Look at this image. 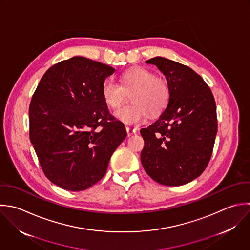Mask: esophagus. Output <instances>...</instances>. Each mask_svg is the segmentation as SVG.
<instances>
[{"label": "esophagus", "instance_id": "34e87169", "mask_svg": "<svg viewBox=\"0 0 250 250\" xmlns=\"http://www.w3.org/2000/svg\"><path fill=\"white\" fill-rule=\"evenodd\" d=\"M125 129H126V132H127V135H128V136H131V135H133L134 133H136V128H132V127L126 126Z\"/></svg>", "mask_w": 250, "mask_h": 250}]
</instances>
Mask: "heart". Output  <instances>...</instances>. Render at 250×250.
Masks as SVG:
<instances>
[{
    "mask_svg": "<svg viewBox=\"0 0 250 250\" xmlns=\"http://www.w3.org/2000/svg\"><path fill=\"white\" fill-rule=\"evenodd\" d=\"M102 97L107 106L119 109L125 101L126 94H132L133 105L116 112V117L125 125L143 124L149 113L153 116L162 114L170 99L167 82L146 68L137 67L125 71L120 77V84L106 80L102 84Z\"/></svg>",
    "mask_w": 250,
    "mask_h": 250,
    "instance_id": "b5f03b06",
    "label": "heart"
}]
</instances>
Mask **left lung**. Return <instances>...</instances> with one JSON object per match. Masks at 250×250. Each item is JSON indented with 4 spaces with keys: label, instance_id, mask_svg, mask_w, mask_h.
<instances>
[{
    "label": "left lung",
    "instance_id": "8db88e82",
    "mask_svg": "<svg viewBox=\"0 0 250 250\" xmlns=\"http://www.w3.org/2000/svg\"><path fill=\"white\" fill-rule=\"evenodd\" d=\"M166 76L170 99L159 120L140 133L146 173L166 186L199 177L212 155L217 133L216 104L209 86L190 67L164 57L146 61Z\"/></svg>",
    "mask_w": 250,
    "mask_h": 250
}]
</instances>
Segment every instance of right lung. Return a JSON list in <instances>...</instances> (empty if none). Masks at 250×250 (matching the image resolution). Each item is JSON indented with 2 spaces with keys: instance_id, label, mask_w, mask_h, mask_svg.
<instances>
[{
  "instance_id": "1",
  "label": "right lung",
  "mask_w": 250,
  "mask_h": 250,
  "mask_svg": "<svg viewBox=\"0 0 250 250\" xmlns=\"http://www.w3.org/2000/svg\"><path fill=\"white\" fill-rule=\"evenodd\" d=\"M115 69L83 56L52 65L29 106V136L46 178L79 192L97 183L126 137L110 114L102 84Z\"/></svg>"
}]
</instances>
